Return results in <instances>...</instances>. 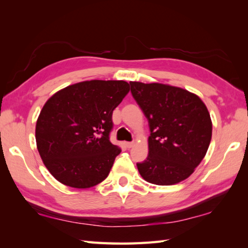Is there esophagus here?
<instances>
[{
    "label": "esophagus",
    "mask_w": 248,
    "mask_h": 248,
    "mask_svg": "<svg viewBox=\"0 0 248 248\" xmlns=\"http://www.w3.org/2000/svg\"><path fill=\"white\" fill-rule=\"evenodd\" d=\"M133 145H134L133 141H125L124 143V146L127 147V148H131V147H133Z\"/></svg>",
    "instance_id": "34e87169"
}]
</instances>
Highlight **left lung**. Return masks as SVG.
Instances as JSON below:
<instances>
[{
	"mask_svg": "<svg viewBox=\"0 0 248 248\" xmlns=\"http://www.w3.org/2000/svg\"><path fill=\"white\" fill-rule=\"evenodd\" d=\"M131 93L148 119V157L140 176L156 186L186 180L207 154L212 138L209 110L197 94L161 83L130 82Z\"/></svg>",
	"mask_w": 248,
	"mask_h": 248,
	"instance_id": "obj_1",
	"label": "left lung"
}]
</instances>
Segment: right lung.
I'll use <instances>...</instances> for the list:
<instances>
[{
  "mask_svg": "<svg viewBox=\"0 0 248 248\" xmlns=\"http://www.w3.org/2000/svg\"><path fill=\"white\" fill-rule=\"evenodd\" d=\"M130 91L125 81L72 84L50 97L36 123L37 149L57 181L88 188L108 176L121 149L109 141L113 110Z\"/></svg>",
  "mask_w": 248,
  "mask_h": 248,
  "instance_id": "1",
  "label": "right lung"
}]
</instances>
